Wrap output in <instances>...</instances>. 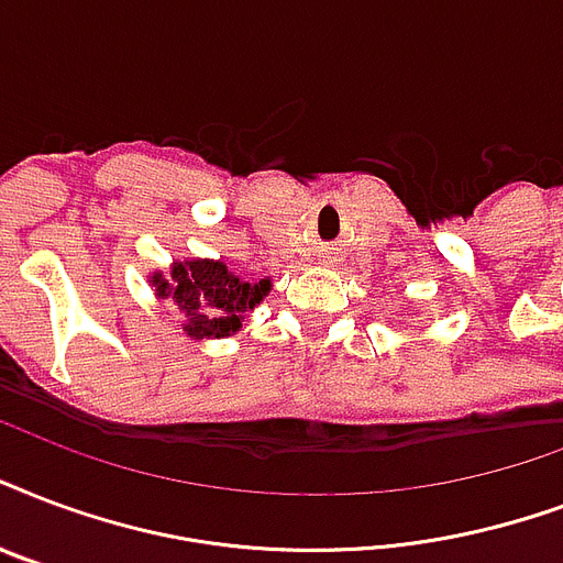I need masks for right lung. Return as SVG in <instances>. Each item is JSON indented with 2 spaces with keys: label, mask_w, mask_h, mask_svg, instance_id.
<instances>
[{
  "label": "right lung",
  "mask_w": 563,
  "mask_h": 563,
  "mask_svg": "<svg viewBox=\"0 0 563 563\" xmlns=\"http://www.w3.org/2000/svg\"><path fill=\"white\" fill-rule=\"evenodd\" d=\"M156 298H170L183 312V330L191 339H221L242 328L244 316L272 291V280L247 283L224 263L188 260L174 263L170 274L150 277Z\"/></svg>",
  "instance_id": "add662e5"
}]
</instances>
